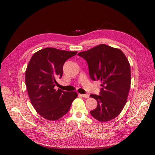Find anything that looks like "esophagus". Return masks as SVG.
<instances>
[{
    "label": "esophagus",
    "instance_id": "obj_1",
    "mask_svg": "<svg viewBox=\"0 0 155 155\" xmlns=\"http://www.w3.org/2000/svg\"><path fill=\"white\" fill-rule=\"evenodd\" d=\"M79 96H81V97H84V98H89L90 97V95L89 94H79Z\"/></svg>",
    "mask_w": 155,
    "mask_h": 155
}]
</instances>
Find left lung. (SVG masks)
<instances>
[{
    "label": "left lung",
    "mask_w": 155,
    "mask_h": 155,
    "mask_svg": "<svg viewBox=\"0 0 155 155\" xmlns=\"http://www.w3.org/2000/svg\"><path fill=\"white\" fill-rule=\"evenodd\" d=\"M78 55L86 61L91 78L102 82L100 95H90L97 101V107L90 112L91 115L102 122L114 119L123 109L130 87L127 58L121 50L105 44Z\"/></svg>",
    "instance_id": "left-lung-1"
}]
</instances>
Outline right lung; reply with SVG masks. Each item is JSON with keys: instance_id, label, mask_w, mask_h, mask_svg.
Wrapping results in <instances>:
<instances>
[{"instance_id": "obj_1", "label": "right lung", "mask_w": 155, "mask_h": 155, "mask_svg": "<svg viewBox=\"0 0 155 155\" xmlns=\"http://www.w3.org/2000/svg\"><path fill=\"white\" fill-rule=\"evenodd\" d=\"M77 51L45 48L35 53L26 71L25 81L28 93L34 108L43 118L56 121L68 112L75 91L55 90L56 78L62 77L63 65Z\"/></svg>"}]
</instances>
